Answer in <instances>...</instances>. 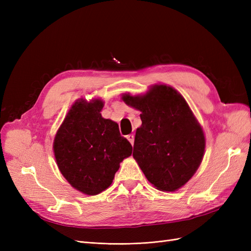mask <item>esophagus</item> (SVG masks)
Here are the masks:
<instances>
[{"label": "esophagus", "instance_id": "obj_1", "mask_svg": "<svg viewBox=\"0 0 251 251\" xmlns=\"http://www.w3.org/2000/svg\"><path fill=\"white\" fill-rule=\"evenodd\" d=\"M126 139L131 142V144L133 146L134 144V135L133 134H130V135H127L126 136Z\"/></svg>", "mask_w": 251, "mask_h": 251}]
</instances>
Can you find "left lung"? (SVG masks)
Returning <instances> with one entry per match:
<instances>
[{
    "mask_svg": "<svg viewBox=\"0 0 251 251\" xmlns=\"http://www.w3.org/2000/svg\"><path fill=\"white\" fill-rule=\"evenodd\" d=\"M141 112L133 157L147 179L159 191L175 192L191 179L202 162L205 137L202 126L180 93L166 85L151 87L146 94L123 95Z\"/></svg>",
    "mask_w": 251,
    "mask_h": 251,
    "instance_id": "left-lung-1",
    "label": "left lung"
}]
</instances>
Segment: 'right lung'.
Segmentation results:
<instances>
[{"mask_svg":"<svg viewBox=\"0 0 251 251\" xmlns=\"http://www.w3.org/2000/svg\"><path fill=\"white\" fill-rule=\"evenodd\" d=\"M101 100H76L53 142L58 169L72 187L95 196L113 182L120 162L132 155V146L116 123L102 118Z\"/></svg>","mask_w":251,"mask_h":251,"instance_id":"right-lung-1","label":"right lung"}]
</instances>
